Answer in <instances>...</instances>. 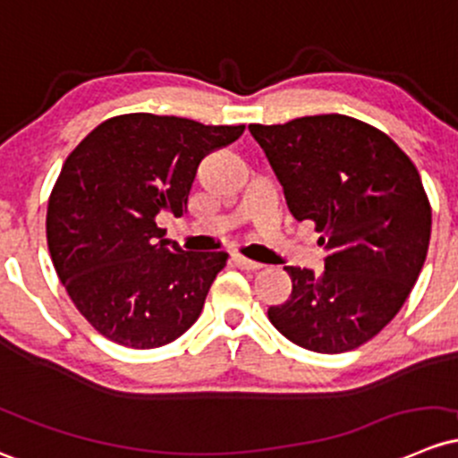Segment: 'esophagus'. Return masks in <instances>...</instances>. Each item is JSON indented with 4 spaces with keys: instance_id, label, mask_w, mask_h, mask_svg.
<instances>
[{
    "instance_id": "1",
    "label": "esophagus",
    "mask_w": 458,
    "mask_h": 458,
    "mask_svg": "<svg viewBox=\"0 0 458 458\" xmlns=\"http://www.w3.org/2000/svg\"><path fill=\"white\" fill-rule=\"evenodd\" d=\"M233 263L242 269H250V272H257V269L263 267L261 263L252 261V259H245V257H242V254H233Z\"/></svg>"
}]
</instances>
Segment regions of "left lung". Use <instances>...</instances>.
Masks as SVG:
<instances>
[{
  "label": "left lung",
  "instance_id": "left-lung-1",
  "mask_svg": "<svg viewBox=\"0 0 458 458\" xmlns=\"http://www.w3.org/2000/svg\"><path fill=\"white\" fill-rule=\"evenodd\" d=\"M298 221L311 219L325 272L287 266L292 293L272 325L302 349L343 353L377 335L406 302L430 243L432 210L411 157L343 114L250 124Z\"/></svg>",
  "mask_w": 458,
  "mask_h": 458
}]
</instances>
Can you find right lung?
I'll list each match as a JSON object with an SVG mask.
<instances>
[{
    "instance_id": "right-lung-1",
    "label": "right lung",
    "mask_w": 458,
    "mask_h": 458,
    "mask_svg": "<svg viewBox=\"0 0 458 458\" xmlns=\"http://www.w3.org/2000/svg\"><path fill=\"white\" fill-rule=\"evenodd\" d=\"M243 124L124 114L67 156L47 204V248L76 310L105 338L156 349L191 329L225 252H184L156 216H182L199 162Z\"/></svg>"
}]
</instances>
